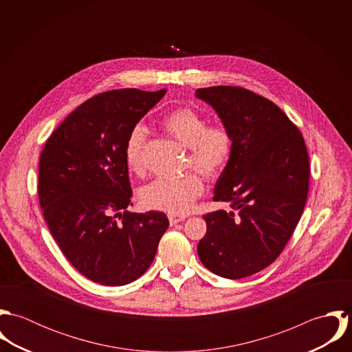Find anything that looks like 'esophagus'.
Instances as JSON below:
<instances>
[{
  "label": "esophagus",
  "instance_id": "obj_1",
  "mask_svg": "<svg viewBox=\"0 0 352 352\" xmlns=\"http://www.w3.org/2000/svg\"><path fill=\"white\" fill-rule=\"evenodd\" d=\"M168 218H169V223L170 225H176V223H179V222L186 219L184 215H177V214H169Z\"/></svg>",
  "mask_w": 352,
  "mask_h": 352
}]
</instances>
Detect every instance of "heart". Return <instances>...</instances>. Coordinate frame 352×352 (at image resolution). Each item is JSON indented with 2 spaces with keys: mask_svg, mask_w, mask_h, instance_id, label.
<instances>
[{
  "mask_svg": "<svg viewBox=\"0 0 352 352\" xmlns=\"http://www.w3.org/2000/svg\"><path fill=\"white\" fill-rule=\"evenodd\" d=\"M208 120L198 111L179 108L164 119V129L188 148L187 168H195L203 176L212 179L226 166L232 154V135L222 124L207 126ZM148 130L142 124L135 126L124 148V158L130 170L144 169V154ZM203 192L201 177L187 173L177 179H157L140 191L141 203L149 208L169 214H186Z\"/></svg>",
  "mask_w": 352,
  "mask_h": 352,
  "instance_id": "b5f03b06",
  "label": "heart"
}]
</instances>
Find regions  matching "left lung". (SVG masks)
Here are the masks:
<instances>
[{
  "instance_id": "8db88e82",
  "label": "left lung",
  "mask_w": 352,
  "mask_h": 352,
  "mask_svg": "<svg viewBox=\"0 0 352 352\" xmlns=\"http://www.w3.org/2000/svg\"><path fill=\"white\" fill-rule=\"evenodd\" d=\"M233 141L214 187V201L232 210L203 215L201 264L218 276L241 279L268 267L290 240L306 203L309 157L300 130L272 101L240 87L197 89Z\"/></svg>"
}]
</instances>
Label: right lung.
<instances>
[{
  "mask_svg": "<svg viewBox=\"0 0 352 352\" xmlns=\"http://www.w3.org/2000/svg\"><path fill=\"white\" fill-rule=\"evenodd\" d=\"M166 89H116L76 108L41 154L39 201L51 234L88 279L124 286L151 267L169 226L164 212H130L126 141Z\"/></svg>",
  "mask_w": 352,
  "mask_h": 352,
  "instance_id": "obj_1",
  "label": "right lung"
}]
</instances>
